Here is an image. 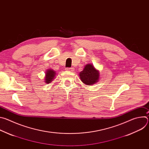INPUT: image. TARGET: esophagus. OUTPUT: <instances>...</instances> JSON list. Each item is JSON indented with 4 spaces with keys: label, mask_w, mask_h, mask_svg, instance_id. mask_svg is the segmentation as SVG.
Listing matches in <instances>:
<instances>
[{
    "label": "esophagus",
    "mask_w": 149,
    "mask_h": 149,
    "mask_svg": "<svg viewBox=\"0 0 149 149\" xmlns=\"http://www.w3.org/2000/svg\"><path fill=\"white\" fill-rule=\"evenodd\" d=\"M65 70H66V71H71V72L74 71L73 68H67Z\"/></svg>",
    "instance_id": "34e87169"
}]
</instances>
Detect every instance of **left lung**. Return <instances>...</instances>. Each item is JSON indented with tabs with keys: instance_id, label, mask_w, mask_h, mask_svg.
I'll use <instances>...</instances> for the list:
<instances>
[{
	"instance_id": "1",
	"label": "left lung",
	"mask_w": 149,
	"mask_h": 149,
	"mask_svg": "<svg viewBox=\"0 0 149 149\" xmlns=\"http://www.w3.org/2000/svg\"><path fill=\"white\" fill-rule=\"evenodd\" d=\"M81 81L87 86H92L99 81L100 71L92 63H87L79 74Z\"/></svg>"
}]
</instances>
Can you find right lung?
Segmentation results:
<instances>
[{
    "instance_id": "add662e5",
    "label": "right lung",
    "mask_w": 149,
    "mask_h": 149,
    "mask_svg": "<svg viewBox=\"0 0 149 149\" xmlns=\"http://www.w3.org/2000/svg\"><path fill=\"white\" fill-rule=\"evenodd\" d=\"M56 72L52 70V69H48L45 72V76L44 78L45 82L48 84H50L52 81H54L55 76H56Z\"/></svg>"
}]
</instances>
